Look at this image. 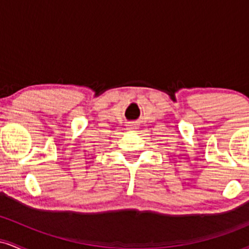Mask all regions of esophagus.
Returning a JSON list of instances; mask_svg holds the SVG:
<instances>
[{"instance_id": "1", "label": "esophagus", "mask_w": 249, "mask_h": 249, "mask_svg": "<svg viewBox=\"0 0 249 249\" xmlns=\"http://www.w3.org/2000/svg\"><path fill=\"white\" fill-rule=\"evenodd\" d=\"M136 126H137L136 124H133V123H130V124L127 125V127H126V128H127L128 131H132V130H134V128H137Z\"/></svg>"}]
</instances>
